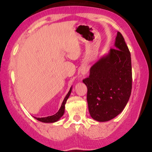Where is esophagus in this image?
Instances as JSON below:
<instances>
[{
    "label": "esophagus",
    "mask_w": 152,
    "mask_h": 152,
    "mask_svg": "<svg viewBox=\"0 0 152 152\" xmlns=\"http://www.w3.org/2000/svg\"><path fill=\"white\" fill-rule=\"evenodd\" d=\"M88 69L86 66H83L81 68V73L82 75H86V74H88Z\"/></svg>",
    "instance_id": "esophagus-1"
}]
</instances>
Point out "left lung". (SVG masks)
<instances>
[{"label": "left lung", "instance_id": "left-lung-1", "mask_svg": "<svg viewBox=\"0 0 152 152\" xmlns=\"http://www.w3.org/2000/svg\"><path fill=\"white\" fill-rule=\"evenodd\" d=\"M115 45L109 54L91 67L89 77L82 80L88 88L90 115L100 122L109 121L121 113L132 92L131 53L120 32Z\"/></svg>", "mask_w": 152, "mask_h": 152}]
</instances>
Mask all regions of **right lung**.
Segmentation results:
<instances>
[{"label":"right lung","instance_id":"right-lung-1","mask_svg":"<svg viewBox=\"0 0 152 152\" xmlns=\"http://www.w3.org/2000/svg\"><path fill=\"white\" fill-rule=\"evenodd\" d=\"M71 91H72V88H70V91H69V92H68V93L67 94L66 97L64 98L60 109L58 110L57 113H56V114L53 115H51V116H49L47 117H42V118L35 117V119H36L38 121H41V122H43V123H53V122H56V121H58V119H60L61 117H62V115H64V110H65V104L67 101V99H68L69 96H70Z\"/></svg>","mask_w":152,"mask_h":152}]
</instances>
